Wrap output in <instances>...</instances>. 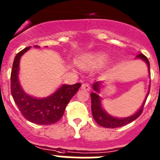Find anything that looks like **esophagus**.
<instances>
[{
    "label": "esophagus",
    "instance_id": "obj_1",
    "mask_svg": "<svg viewBox=\"0 0 160 160\" xmlns=\"http://www.w3.org/2000/svg\"><path fill=\"white\" fill-rule=\"evenodd\" d=\"M82 89H83V90H88V91H89V90H90V89H91V88H90V86L89 83H83V84L82 85Z\"/></svg>",
    "mask_w": 160,
    "mask_h": 160
}]
</instances>
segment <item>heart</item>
<instances>
[{
    "label": "heart",
    "instance_id": "1",
    "mask_svg": "<svg viewBox=\"0 0 160 160\" xmlns=\"http://www.w3.org/2000/svg\"><path fill=\"white\" fill-rule=\"evenodd\" d=\"M106 60V56L105 55H102V54H98V55H92V56L88 57V58H86V62L89 64H91V65L94 66H99L103 64Z\"/></svg>",
    "mask_w": 160,
    "mask_h": 160
}]
</instances>
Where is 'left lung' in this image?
Here are the masks:
<instances>
[{"label":"left lung","instance_id":"8db88e82","mask_svg":"<svg viewBox=\"0 0 160 160\" xmlns=\"http://www.w3.org/2000/svg\"><path fill=\"white\" fill-rule=\"evenodd\" d=\"M137 58H141V59L144 60L145 62H147L148 67V70H150V63L148 59V58L145 56L143 54H139L137 56ZM93 90L96 92L99 93V82H97L93 84ZM90 93V98H91V111L92 114H93V117L94 121L98 123L99 125L105 127V128H119V127H122V126L125 125V124L131 123L132 121H135L137 119V117H140L141 113L143 112V106L144 104L147 100V98L148 96L149 93H148L146 99L143 102V105H142L141 108L139 109L138 112H137L134 115L131 116V117H126V118H116V117H112V116L109 115L106 112L103 110L102 108V105H101V98L100 96L96 93Z\"/></svg>","mask_w":160,"mask_h":160}]
</instances>
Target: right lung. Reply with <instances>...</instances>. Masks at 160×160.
<instances>
[{
    "label": "right lung",
    "mask_w": 160,
    "mask_h": 160,
    "mask_svg": "<svg viewBox=\"0 0 160 160\" xmlns=\"http://www.w3.org/2000/svg\"><path fill=\"white\" fill-rule=\"evenodd\" d=\"M30 48L28 47L20 51L14 58L11 71L12 96L19 110L28 121L43 125L53 124L62 118L67 104L77 93L82 84L63 85L51 96L43 99L26 94L19 84L17 74L20 57Z\"/></svg>",
    "instance_id": "right-lung-1"
}]
</instances>
